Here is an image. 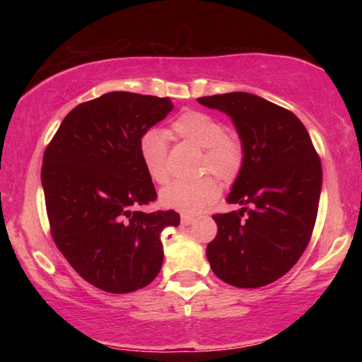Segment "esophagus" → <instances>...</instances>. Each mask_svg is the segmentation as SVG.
Returning <instances> with one entry per match:
<instances>
[{"label":"esophagus","instance_id":"1","mask_svg":"<svg viewBox=\"0 0 362 362\" xmlns=\"http://www.w3.org/2000/svg\"><path fill=\"white\" fill-rule=\"evenodd\" d=\"M194 217H192V216H187V214H183L182 216V225H185V226H188V225H192L193 222H194Z\"/></svg>","mask_w":362,"mask_h":362}]
</instances>
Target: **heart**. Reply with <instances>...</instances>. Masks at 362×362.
Returning a JSON list of instances; mask_svg holds the SVG:
<instances>
[{
  "label": "heart",
  "mask_w": 362,
  "mask_h": 362,
  "mask_svg": "<svg viewBox=\"0 0 362 362\" xmlns=\"http://www.w3.org/2000/svg\"><path fill=\"white\" fill-rule=\"evenodd\" d=\"M169 136L189 140L199 148H204L201 169L211 170L218 179L230 182L235 179L243 163V146L240 140L225 132L217 118L204 112H185L170 124ZM139 155L145 170L156 183H166L169 179L168 139L159 129L145 131L139 139ZM220 187L212 177L198 180H179L163 188L159 201L166 209L183 214H196L207 204L214 203Z\"/></svg>",
  "instance_id": "b5f03b06"
}]
</instances>
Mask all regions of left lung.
<instances>
[{
  "label": "left lung",
  "mask_w": 362,
  "mask_h": 362,
  "mask_svg": "<svg viewBox=\"0 0 362 362\" xmlns=\"http://www.w3.org/2000/svg\"><path fill=\"white\" fill-rule=\"evenodd\" d=\"M198 102L228 116L243 146L240 173L226 198L243 207L212 217L217 236L207 244V260L226 284L267 286L296 265L310 241L322 188L321 161L302 121L276 103L249 93Z\"/></svg>",
  "instance_id": "obj_1"
}]
</instances>
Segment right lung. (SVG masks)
Segmentation results:
<instances>
[{
	"mask_svg": "<svg viewBox=\"0 0 362 362\" xmlns=\"http://www.w3.org/2000/svg\"><path fill=\"white\" fill-rule=\"evenodd\" d=\"M169 97L115 90L65 116L45 151L41 183L52 238L83 279L110 293L148 286L163 267L161 231L174 211L142 212L156 199L139 139L173 112Z\"/></svg>",
	"mask_w": 362,
	"mask_h": 362,
	"instance_id": "right-lung-1",
	"label": "right lung"
}]
</instances>
